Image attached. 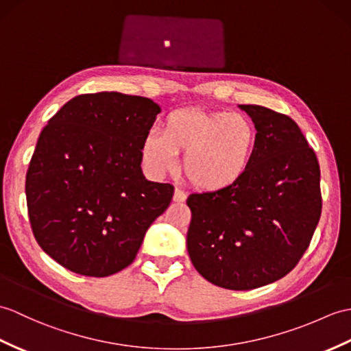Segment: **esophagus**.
<instances>
[{
	"mask_svg": "<svg viewBox=\"0 0 351 351\" xmlns=\"http://www.w3.org/2000/svg\"><path fill=\"white\" fill-rule=\"evenodd\" d=\"M185 200H186V194H185L182 190L176 189V190H175V193H173V202L182 203V202H185Z\"/></svg>",
	"mask_w": 351,
	"mask_h": 351,
	"instance_id": "esophagus-1",
	"label": "esophagus"
}]
</instances>
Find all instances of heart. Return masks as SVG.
<instances>
[{
	"mask_svg": "<svg viewBox=\"0 0 351 351\" xmlns=\"http://www.w3.org/2000/svg\"><path fill=\"white\" fill-rule=\"evenodd\" d=\"M257 127L243 113L178 109L161 122V134L142 141V158L157 176L173 172L182 156V172L194 189L224 191L242 181L257 148Z\"/></svg>",
	"mask_w": 351,
	"mask_h": 351,
	"instance_id": "b5f03b06",
	"label": "heart"
}]
</instances>
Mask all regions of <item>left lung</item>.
I'll return each instance as SVG.
<instances>
[{"mask_svg":"<svg viewBox=\"0 0 351 351\" xmlns=\"http://www.w3.org/2000/svg\"><path fill=\"white\" fill-rule=\"evenodd\" d=\"M257 127V148L239 184L190 194L186 250L203 278L251 290L286 276L304 256L322 214L320 166L291 118L239 104Z\"/></svg>","mask_w":351,"mask_h":351,"instance_id":"obj_1","label":"left lung"}]
</instances>
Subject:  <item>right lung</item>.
Masks as SVG:
<instances>
[{"instance_id":"obj_1","label":"right lung","mask_w":351,"mask_h":351,"mask_svg":"<svg viewBox=\"0 0 351 351\" xmlns=\"http://www.w3.org/2000/svg\"><path fill=\"white\" fill-rule=\"evenodd\" d=\"M161 112L151 99L84 94L40 133L25 193L38 245L71 272L109 276L133 262L173 197L145 178L142 141Z\"/></svg>"}]
</instances>
